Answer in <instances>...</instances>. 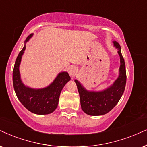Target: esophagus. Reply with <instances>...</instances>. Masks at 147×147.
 Here are the masks:
<instances>
[{"label":"esophagus","mask_w":147,"mask_h":147,"mask_svg":"<svg viewBox=\"0 0 147 147\" xmlns=\"http://www.w3.org/2000/svg\"><path fill=\"white\" fill-rule=\"evenodd\" d=\"M77 68L75 66H71V67H70L69 70H68V73H69L70 76H75L77 74Z\"/></svg>","instance_id":"1"}]
</instances>
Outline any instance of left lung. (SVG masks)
Segmentation results:
<instances>
[{
  "label": "left lung",
  "mask_w": 147,
  "mask_h": 147,
  "mask_svg": "<svg viewBox=\"0 0 147 147\" xmlns=\"http://www.w3.org/2000/svg\"><path fill=\"white\" fill-rule=\"evenodd\" d=\"M114 46L118 49L120 57L119 75L113 85L99 92L88 91L75 80L79 93L81 109L83 112L92 116L107 114L112 110L123 95L126 84V71L125 61L121 54V46L117 41H113Z\"/></svg>",
  "instance_id": "left-lung-1"
}]
</instances>
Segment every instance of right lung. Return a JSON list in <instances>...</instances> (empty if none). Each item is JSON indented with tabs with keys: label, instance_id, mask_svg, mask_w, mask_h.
<instances>
[{
	"label": "right lung",
	"instance_id": "right-lung-1",
	"mask_svg": "<svg viewBox=\"0 0 147 147\" xmlns=\"http://www.w3.org/2000/svg\"><path fill=\"white\" fill-rule=\"evenodd\" d=\"M33 36L30 34L25 40L23 49L18 54L13 71V83L15 92L20 102L28 110L34 114L47 115L53 113L58 105L61 91L70 80L67 72L59 73L49 86L41 89H33L22 83L20 73V65L26 49V43Z\"/></svg>",
	"mask_w": 147,
	"mask_h": 147
}]
</instances>
